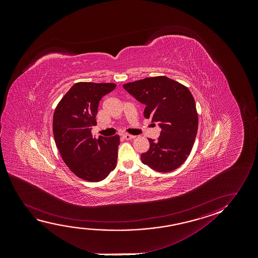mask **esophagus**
I'll return each mask as SVG.
<instances>
[{"label": "esophagus", "instance_id": "1", "mask_svg": "<svg viewBox=\"0 0 258 258\" xmlns=\"http://www.w3.org/2000/svg\"><path fill=\"white\" fill-rule=\"evenodd\" d=\"M122 138H123L124 139H126V140H131V139H133V138H136V137H135V136H131V135L124 134L123 136H122Z\"/></svg>", "mask_w": 258, "mask_h": 258}]
</instances>
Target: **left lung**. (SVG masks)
I'll return each instance as SVG.
<instances>
[{"instance_id":"left-lung-1","label":"left lung","mask_w":258,"mask_h":258,"mask_svg":"<svg viewBox=\"0 0 258 258\" xmlns=\"http://www.w3.org/2000/svg\"><path fill=\"white\" fill-rule=\"evenodd\" d=\"M123 88L145 105V118L161 128L158 141L149 139L142 162L157 172L176 169L189 155L198 133V112L189 90L165 76L127 83Z\"/></svg>"}]
</instances>
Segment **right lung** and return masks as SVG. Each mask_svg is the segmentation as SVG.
<instances>
[{"mask_svg": "<svg viewBox=\"0 0 258 258\" xmlns=\"http://www.w3.org/2000/svg\"><path fill=\"white\" fill-rule=\"evenodd\" d=\"M116 85L79 82L58 103L53 118V132L64 163L77 176L97 182L116 166L120 137L92 138L98 106L103 96Z\"/></svg>", "mask_w": 258, "mask_h": 258, "instance_id": "1", "label": "right lung"}]
</instances>
